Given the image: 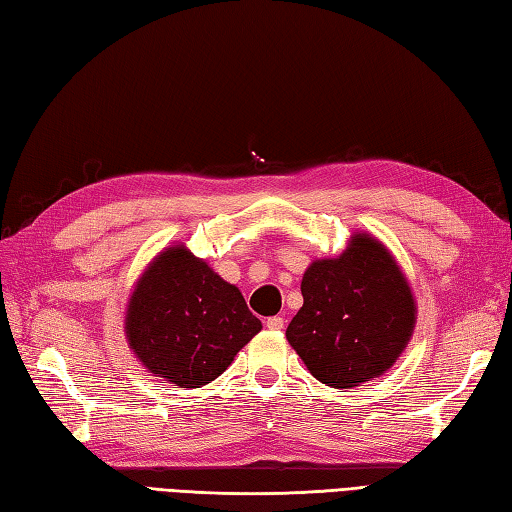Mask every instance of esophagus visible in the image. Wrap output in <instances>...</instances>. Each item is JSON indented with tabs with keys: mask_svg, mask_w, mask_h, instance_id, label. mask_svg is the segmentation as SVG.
Listing matches in <instances>:
<instances>
[{
	"mask_svg": "<svg viewBox=\"0 0 512 512\" xmlns=\"http://www.w3.org/2000/svg\"><path fill=\"white\" fill-rule=\"evenodd\" d=\"M284 325H286L284 317H270V319L266 321V328H268V330H284Z\"/></svg>",
	"mask_w": 512,
	"mask_h": 512,
	"instance_id": "obj_1",
	"label": "esophagus"
}]
</instances>
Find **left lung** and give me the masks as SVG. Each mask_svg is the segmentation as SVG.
<instances>
[{
	"label": "left lung",
	"mask_w": 512,
	"mask_h": 512,
	"mask_svg": "<svg viewBox=\"0 0 512 512\" xmlns=\"http://www.w3.org/2000/svg\"><path fill=\"white\" fill-rule=\"evenodd\" d=\"M301 295L286 339L310 374L334 389L383 376L416 328V297L405 273L389 248L363 231L339 257L314 259Z\"/></svg>",
	"instance_id": "1"
}]
</instances>
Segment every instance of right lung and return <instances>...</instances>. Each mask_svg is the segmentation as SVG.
I'll use <instances>...</instances> for the list:
<instances>
[{"label": "right lung", "mask_w": 512, "mask_h": 512, "mask_svg": "<svg viewBox=\"0 0 512 512\" xmlns=\"http://www.w3.org/2000/svg\"><path fill=\"white\" fill-rule=\"evenodd\" d=\"M262 330L237 286L184 244L162 248L129 295L125 336L149 374L202 387Z\"/></svg>", "instance_id": "add662e5"}]
</instances>
